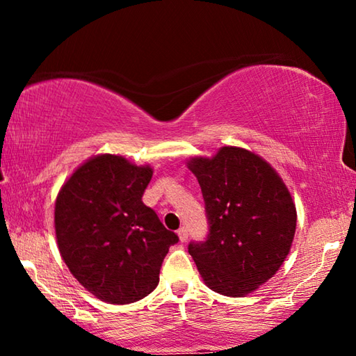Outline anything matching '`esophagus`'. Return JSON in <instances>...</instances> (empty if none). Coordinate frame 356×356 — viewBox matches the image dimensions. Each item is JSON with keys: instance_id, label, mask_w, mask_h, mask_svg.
I'll use <instances>...</instances> for the list:
<instances>
[{"instance_id": "1", "label": "esophagus", "mask_w": 356, "mask_h": 356, "mask_svg": "<svg viewBox=\"0 0 356 356\" xmlns=\"http://www.w3.org/2000/svg\"><path fill=\"white\" fill-rule=\"evenodd\" d=\"M177 234H179V238H180V242H186V238H188V229H186V226H182L177 231Z\"/></svg>"}]
</instances>
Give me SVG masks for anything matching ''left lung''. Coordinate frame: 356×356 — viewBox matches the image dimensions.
Returning <instances> with one entry per match:
<instances>
[{
    "label": "left lung",
    "mask_w": 356,
    "mask_h": 356,
    "mask_svg": "<svg viewBox=\"0 0 356 356\" xmlns=\"http://www.w3.org/2000/svg\"><path fill=\"white\" fill-rule=\"evenodd\" d=\"M201 185L209 234L188 252L212 291L242 297L278 272L291 250L297 212L291 193L267 161L240 147L191 159Z\"/></svg>",
    "instance_id": "1"
}]
</instances>
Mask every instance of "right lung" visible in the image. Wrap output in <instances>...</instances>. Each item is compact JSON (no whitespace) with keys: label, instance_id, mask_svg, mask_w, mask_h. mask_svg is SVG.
Here are the masks:
<instances>
[{"label":"right lung","instance_id":"1","mask_svg":"<svg viewBox=\"0 0 356 356\" xmlns=\"http://www.w3.org/2000/svg\"><path fill=\"white\" fill-rule=\"evenodd\" d=\"M150 179L149 166L105 154L78 168L58 195L59 252L78 282L108 303H134L152 292L179 242L143 202Z\"/></svg>","mask_w":356,"mask_h":356}]
</instances>
